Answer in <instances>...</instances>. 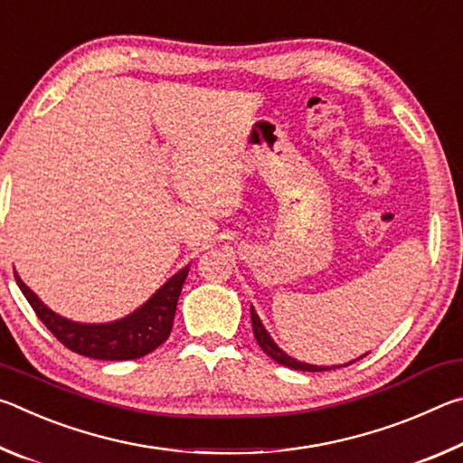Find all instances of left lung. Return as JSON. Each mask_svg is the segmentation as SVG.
<instances>
[{"mask_svg": "<svg viewBox=\"0 0 463 463\" xmlns=\"http://www.w3.org/2000/svg\"><path fill=\"white\" fill-rule=\"evenodd\" d=\"M250 325H253L255 339H257V343H260V347L265 351V354H268V355L273 359V362H278V364L286 365V367H292V370H300V372H326V370H335V367H347V365L357 362V359H354V362H349V364H345V365H333V367L302 364V362H298V359L289 357L288 354H284V351H281V349L278 347L276 341H273L271 336H269V333L265 331L261 318H260V315H257L253 307H250ZM365 355H367V354H365ZM362 357H364V355H362ZM362 357H359V359H362Z\"/></svg>", "mask_w": 463, "mask_h": 463, "instance_id": "1", "label": "left lung"}]
</instances>
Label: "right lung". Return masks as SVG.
Masks as SVG:
<instances>
[{
    "label": "right lung",
    "instance_id": "obj_1",
    "mask_svg": "<svg viewBox=\"0 0 463 463\" xmlns=\"http://www.w3.org/2000/svg\"><path fill=\"white\" fill-rule=\"evenodd\" d=\"M187 271H190V265L171 276L143 307L130 312L128 317L104 325L75 323L61 317L43 304L41 298L20 279L18 273H15V281L36 317L67 349L91 359L124 362V359H138L151 354L167 341Z\"/></svg>",
    "mask_w": 463,
    "mask_h": 463
}]
</instances>
